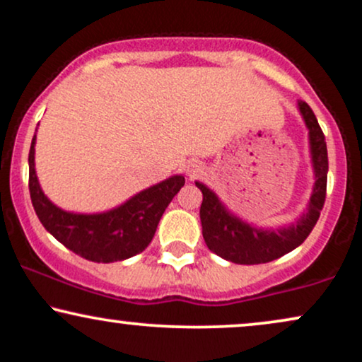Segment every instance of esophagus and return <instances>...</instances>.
<instances>
[{
    "instance_id": "34e87169",
    "label": "esophagus",
    "mask_w": 362,
    "mask_h": 362,
    "mask_svg": "<svg viewBox=\"0 0 362 362\" xmlns=\"http://www.w3.org/2000/svg\"><path fill=\"white\" fill-rule=\"evenodd\" d=\"M198 171H199V166H194V164H191V166H188V169H186L188 176H194V174H198Z\"/></svg>"
}]
</instances>
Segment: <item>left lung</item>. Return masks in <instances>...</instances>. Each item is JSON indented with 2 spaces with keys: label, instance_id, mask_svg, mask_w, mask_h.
Returning a JSON list of instances; mask_svg holds the SVG:
<instances>
[{
  "label": "left lung",
  "instance_id": "obj_1",
  "mask_svg": "<svg viewBox=\"0 0 362 362\" xmlns=\"http://www.w3.org/2000/svg\"><path fill=\"white\" fill-rule=\"evenodd\" d=\"M298 110L309 129L312 166L315 174L309 208L298 218L296 225L279 230L255 228L231 215L211 189L206 188L203 182L196 181V186L203 193V203L199 208L203 238L208 248L218 257L240 265H257V263L276 260L304 243L317 223L324 208L325 189H327V146H325L322 129L310 107L305 102L298 100Z\"/></svg>",
  "mask_w": 362,
  "mask_h": 362
}]
</instances>
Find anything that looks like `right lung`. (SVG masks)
<instances>
[{"mask_svg": "<svg viewBox=\"0 0 362 362\" xmlns=\"http://www.w3.org/2000/svg\"><path fill=\"white\" fill-rule=\"evenodd\" d=\"M35 141L28 154L31 203L45 230L82 258L110 263L131 258L147 248L158 223L171 199L185 186V177L171 176L151 186L120 206L95 215L69 213L55 206L43 194L35 173Z\"/></svg>", "mask_w": 362, "mask_h": 362, "instance_id": "right-lung-1", "label": "right lung"}]
</instances>
